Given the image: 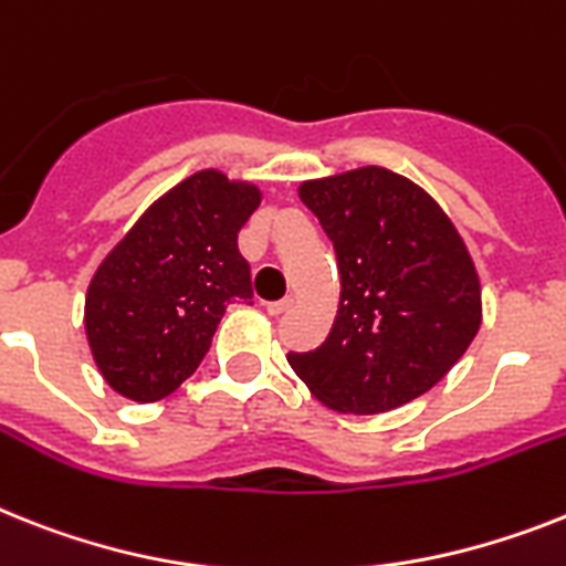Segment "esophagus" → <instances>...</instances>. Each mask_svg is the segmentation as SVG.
I'll return each instance as SVG.
<instances>
[{"label":"esophagus","instance_id":"1","mask_svg":"<svg viewBox=\"0 0 566 566\" xmlns=\"http://www.w3.org/2000/svg\"><path fill=\"white\" fill-rule=\"evenodd\" d=\"M294 306V297L292 294H286V297H283V301H272V303H265V312H269V315H283V312H289Z\"/></svg>","mask_w":566,"mask_h":566}]
</instances>
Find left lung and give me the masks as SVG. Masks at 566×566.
I'll return each instance as SVG.
<instances>
[{
    "label": "left lung",
    "mask_w": 566,
    "mask_h": 566,
    "mask_svg": "<svg viewBox=\"0 0 566 566\" xmlns=\"http://www.w3.org/2000/svg\"><path fill=\"white\" fill-rule=\"evenodd\" d=\"M303 205L333 240L335 324L321 347L289 353L292 370L338 413H385L428 394L483 321L480 277L446 210L385 167L303 181Z\"/></svg>",
    "instance_id": "1"
}]
</instances>
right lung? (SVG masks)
<instances>
[{
    "label": "right lung",
    "mask_w": 566,
    "mask_h": 566,
    "mask_svg": "<svg viewBox=\"0 0 566 566\" xmlns=\"http://www.w3.org/2000/svg\"><path fill=\"white\" fill-rule=\"evenodd\" d=\"M260 188L199 170L158 196L86 289L88 349L115 394L158 401L193 376L231 301H251L237 233Z\"/></svg>",
    "instance_id": "1"
}]
</instances>
